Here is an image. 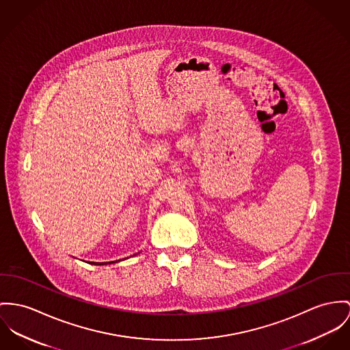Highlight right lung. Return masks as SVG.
I'll list each match as a JSON object with an SVG mask.
<instances>
[{"label": "right lung", "mask_w": 350, "mask_h": 350, "mask_svg": "<svg viewBox=\"0 0 350 350\" xmlns=\"http://www.w3.org/2000/svg\"><path fill=\"white\" fill-rule=\"evenodd\" d=\"M117 262V261H116ZM94 265H104V264H113V262H93Z\"/></svg>", "instance_id": "right-lung-1"}]
</instances>
